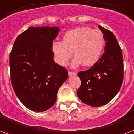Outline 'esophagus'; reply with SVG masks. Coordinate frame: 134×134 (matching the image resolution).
I'll return each mask as SVG.
<instances>
[{"label": "esophagus", "mask_w": 134, "mask_h": 134, "mask_svg": "<svg viewBox=\"0 0 134 134\" xmlns=\"http://www.w3.org/2000/svg\"><path fill=\"white\" fill-rule=\"evenodd\" d=\"M68 75H69V76H76L77 74L75 72H71V71H69V72H68Z\"/></svg>", "instance_id": "1"}]
</instances>
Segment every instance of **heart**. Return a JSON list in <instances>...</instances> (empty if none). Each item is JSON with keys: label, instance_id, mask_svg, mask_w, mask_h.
Here are the masks:
<instances>
[{"label": "heart", "instance_id": "1", "mask_svg": "<svg viewBox=\"0 0 134 134\" xmlns=\"http://www.w3.org/2000/svg\"><path fill=\"white\" fill-rule=\"evenodd\" d=\"M105 44V36L100 30L80 26L66 31L62 42L52 43V49L54 59L60 66H66L74 54L71 67L76 68L82 65L89 67L98 61Z\"/></svg>", "mask_w": 134, "mask_h": 134}]
</instances>
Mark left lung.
Returning a JSON list of instances; mask_svg holds the SVG:
<instances>
[{"label": "left lung", "instance_id": "obj_1", "mask_svg": "<svg viewBox=\"0 0 134 134\" xmlns=\"http://www.w3.org/2000/svg\"><path fill=\"white\" fill-rule=\"evenodd\" d=\"M98 28L105 36V53L93 67L78 74L81 80L78 98L92 107L109 103L119 92L123 80V58L116 36L100 25Z\"/></svg>", "mask_w": 134, "mask_h": 134}]
</instances>
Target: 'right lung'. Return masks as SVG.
<instances>
[{"label": "right lung", "mask_w": 134, "mask_h": 134, "mask_svg": "<svg viewBox=\"0 0 134 134\" xmlns=\"http://www.w3.org/2000/svg\"><path fill=\"white\" fill-rule=\"evenodd\" d=\"M59 27H29L16 38L9 56L14 92L29 109L42 112L55 104L67 71L54 60L53 41Z\"/></svg>", "instance_id": "1"}]
</instances>
